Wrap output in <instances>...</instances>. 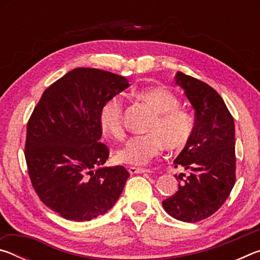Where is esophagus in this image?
I'll return each mask as SVG.
<instances>
[{"label":"esophagus","mask_w":260,"mask_h":260,"mask_svg":"<svg viewBox=\"0 0 260 260\" xmlns=\"http://www.w3.org/2000/svg\"><path fill=\"white\" fill-rule=\"evenodd\" d=\"M129 173L131 174H136V173H150L151 171L148 170V169H142V167H134V166H131L129 169Z\"/></svg>","instance_id":"1"}]
</instances>
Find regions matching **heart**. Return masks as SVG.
I'll return each instance as SVG.
<instances>
[{
    "instance_id": "obj_1",
    "label": "heart",
    "mask_w": 260,
    "mask_h": 260,
    "mask_svg": "<svg viewBox=\"0 0 260 260\" xmlns=\"http://www.w3.org/2000/svg\"><path fill=\"white\" fill-rule=\"evenodd\" d=\"M134 96L147 103L156 116L147 127L148 134L132 139L117 152L119 162L144 165L160 155L165 147L169 150H181L191 139L193 120L187 110L179 108L180 100L165 87H148L134 91ZM100 126L105 134L116 140L126 135L124 105L117 98L105 102L100 110Z\"/></svg>"
}]
</instances>
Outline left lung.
Segmentation results:
<instances>
[{
    "label": "left lung",
    "instance_id": "left-lung-1",
    "mask_svg": "<svg viewBox=\"0 0 260 260\" xmlns=\"http://www.w3.org/2000/svg\"><path fill=\"white\" fill-rule=\"evenodd\" d=\"M175 83L195 110V126L190 141L174 159V167L183 166L189 175H179L183 182L162 201V208L175 219L197 222L218 211L235 184L234 119L208 83L182 72L175 74Z\"/></svg>",
    "mask_w": 260,
    "mask_h": 260
}]
</instances>
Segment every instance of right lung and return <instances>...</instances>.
<instances>
[{
    "mask_svg": "<svg viewBox=\"0 0 260 260\" xmlns=\"http://www.w3.org/2000/svg\"><path fill=\"white\" fill-rule=\"evenodd\" d=\"M129 87L125 77L78 68L43 91L27 122L25 159L39 199L61 217L88 221L107 213L129 173L103 167L109 149L100 142V110Z\"/></svg>",
    "mask_w": 260,
    "mask_h": 260,
    "instance_id": "1",
    "label": "right lung"
}]
</instances>
